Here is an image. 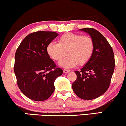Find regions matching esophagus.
<instances>
[{"instance_id":"1","label":"esophagus","mask_w":126,"mask_h":126,"mask_svg":"<svg viewBox=\"0 0 126 126\" xmlns=\"http://www.w3.org/2000/svg\"><path fill=\"white\" fill-rule=\"evenodd\" d=\"M69 72H70V70H67V69H64V70H63V72H64V73H69Z\"/></svg>"}]
</instances>
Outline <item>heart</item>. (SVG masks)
Instances as JSON below:
<instances>
[{
    "label": "heart",
    "mask_w": 126,
    "mask_h": 126,
    "mask_svg": "<svg viewBox=\"0 0 126 126\" xmlns=\"http://www.w3.org/2000/svg\"><path fill=\"white\" fill-rule=\"evenodd\" d=\"M94 42L89 36L66 33L58 40V44L50 43L47 46V53L54 61H60L65 55L67 56L59 64L65 68L86 64L91 60L94 51Z\"/></svg>",
    "instance_id": "obj_1"
}]
</instances>
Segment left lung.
<instances>
[{"mask_svg":"<svg viewBox=\"0 0 126 126\" xmlns=\"http://www.w3.org/2000/svg\"><path fill=\"white\" fill-rule=\"evenodd\" d=\"M88 33L94 42V51L91 60L80 69L76 70V80L72 89L81 99L91 100L106 92L111 83L115 67L114 52L107 39L92 28L80 29Z\"/></svg>","mask_w":126,"mask_h":126,"instance_id":"1","label":"left lung"}]
</instances>
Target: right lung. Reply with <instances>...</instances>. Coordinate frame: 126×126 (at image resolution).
<instances>
[{
  "label": "right lung",
  "instance_id": "obj_1",
  "mask_svg": "<svg viewBox=\"0 0 126 126\" xmlns=\"http://www.w3.org/2000/svg\"><path fill=\"white\" fill-rule=\"evenodd\" d=\"M52 31H37L25 37L15 53L14 72L21 92L32 100L47 99L54 91V81L63 70L47 53V46L56 37Z\"/></svg>",
  "mask_w": 126,
  "mask_h": 126
}]
</instances>
